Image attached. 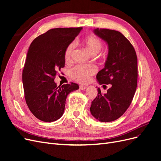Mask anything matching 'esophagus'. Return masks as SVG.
I'll return each instance as SVG.
<instances>
[{
    "label": "esophagus",
    "mask_w": 161,
    "mask_h": 161,
    "mask_svg": "<svg viewBox=\"0 0 161 161\" xmlns=\"http://www.w3.org/2000/svg\"><path fill=\"white\" fill-rule=\"evenodd\" d=\"M79 88L81 90H85V89H87V86H84V85H80L79 86Z\"/></svg>",
    "instance_id": "obj_1"
}]
</instances>
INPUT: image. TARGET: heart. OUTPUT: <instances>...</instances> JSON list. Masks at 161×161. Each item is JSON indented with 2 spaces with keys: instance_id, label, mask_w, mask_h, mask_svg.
I'll return each mask as SVG.
<instances>
[{
  "instance_id": "obj_1",
  "label": "heart",
  "mask_w": 161,
  "mask_h": 161,
  "mask_svg": "<svg viewBox=\"0 0 161 161\" xmlns=\"http://www.w3.org/2000/svg\"><path fill=\"white\" fill-rule=\"evenodd\" d=\"M82 43L89 52L93 55L99 53L103 47L102 41L99 37L95 35H91L86 37L82 41ZM75 48V43H70L66 48L64 58L66 62H70L71 60ZM96 72L97 69L92 65H76L70 70V76L72 79L77 82H80V83H85L90 80L91 76L93 75Z\"/></svg>"
}]
</instances>
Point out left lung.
Listing matches in <instances>:
<instances>
[{
	"mask_svg": "<svg viewBox=\"0 0 161 161\" xmlns=\"http://www.w3.org/2000/svg\"><path fill=\"white\" fill-rule=\"evenodd\" d=\"M94 33L109 47L105 67L97 75V79L103 86L111 85L103 95L98 88L90 111L97 119L108 122L120 118L132 101L137 87V56L131 43L119 31L97 28Z\"/></svg>",
	"mask_w": 161,
	"mask_h": 161,
	"instance_id": "1",
	"label": "left lung"
}]
</instances>
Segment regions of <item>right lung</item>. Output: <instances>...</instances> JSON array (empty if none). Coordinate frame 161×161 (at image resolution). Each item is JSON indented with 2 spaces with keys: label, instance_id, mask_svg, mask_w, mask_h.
Segmentation results:
<instances>
[{
  "label": "right lung",
  "instance_id": "add662e5",
  "mask_svg": "<svg viewBox=\"0 0 161 161\" xmlns=\"http://www.w3.org/2000/svg\"><path fill=\"white\" fill-rule=\"evenodd\" d=\"M82 29H52L37 37L29 48L22 74L24 95L29 109L40 120L52 122L60 118L68 95L79 89L74 82L58 86L54 79L64 67L66 48Z\"/></svg>",
  "mask_w": 161,
  "mask_h": 161
}]
</instances>
